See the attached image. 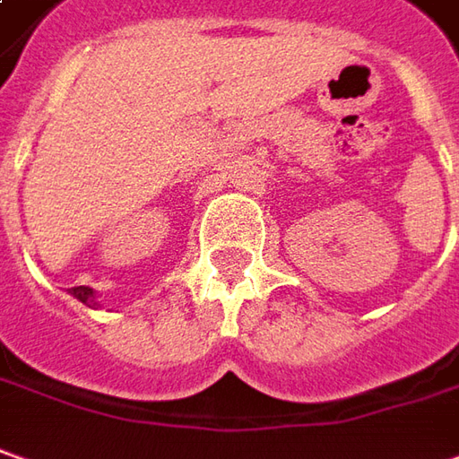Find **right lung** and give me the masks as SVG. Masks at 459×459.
Listing matches in <instances>:
<instances>
[{
	"label": "right lung",
	"mask_w": 459,
	"mask_h": 459,
	"mask_svg": "<svg viewBox=\"0 0 459 459\" xmlns=\"http://www.w3.org/2000/svg\"><path fill=\"white\" fill-rule=\"evenodd\" d=\"M70 294L77 296L82 304H87V307H95V299H92V289H87V286H73L70 289Z\"/></svg>",
	"instance_id": "right-lung-1"
}]
</instances>
